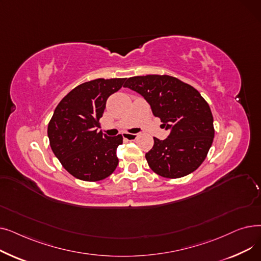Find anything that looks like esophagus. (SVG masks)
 Returning <instances> with one entry per match:
<instances>
[{"label":"esophagus","mask_w":261,"mask_h":261,"mask_svg":"<svg viewBox=\"0 0 261 261\" xmlns=\"http://www.w3.org/2000/svg\"><path fill=\"white\" fill-rule=\"evenodd\" d=\"M122 138L125 140L128 141H135L138 139V134H134V133H129V132H123L122 133Z\"/></svg>","instance_id":"esophagus-1"}]
</instances>
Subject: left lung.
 Returning a JSON list of instances; mask_svg holds the SVG:
<instances>
[{
	"instance_id": "obj_1",
	"label": "left lung",
	"mask_w": 261,
	"mask_h": 261,
	"mask_svg": "<svg viewBox=\"0 0 261 261\" xmlns=\"http://www.w3.org/2000/svg\"><path fill=\"white\" fill-rule=\"evenodd\" d=\"M123 87L144 96L153 115L170 129L166 140L153 138L154 145L146 153L152 171L167 179H179L198 169L215 136L211 108L201 94L169 75L130 77Z\"/></svg>"
}]
</instances>
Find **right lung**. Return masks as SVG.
Here are the masks:
<instances>
[{"instance_id":"obj_1","label":"right lung","mask_w":261,"mask_h":261,"mask_svg":"<svg viewBox=\"0 0 261 261\" xmlns=\"http://www.w3.org/2000/svg\"><path fill=\"white\" fill-rule=\"evenodd\" d=\"M125 80L98 78L84 82L55 109L47 127L49 145L63 168L76 179L101 181L117 166L116 150L122 144V136L109 138L97 128L109 96L117 92Z\"/></svg>"}]
</instances>
